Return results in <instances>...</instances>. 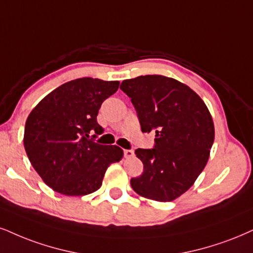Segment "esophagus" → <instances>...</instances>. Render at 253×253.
Listing matches in <instances>:
<instances>
[{"label": "esophagus", "instance_id": "34e87169", "mask_svg": "<svg viewBox=\"0 0 253 253\" xmlns=\"http://www.w3.org/2000/svg\"><path fill=\"white\" fill-rule=\"evenodd\" d=\"M135 154H133L132 150H124V157L126 158H132Z\"/></svg>", "mask_w": 253, "mask_h": 253}]
</instances>
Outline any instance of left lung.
Listing matches in <instances>:
<instances>
[{"label":"left lung","instance_id":"left-lung-1","mask_svg":"<svg viewBox=\"0 0 253 253\" xmlns=\"http://www.w3.org/2000/svg\"><path fill=\"white\" fill-rule=\"evenodd\" d=\"M143 132H155L154 149H137L144 171L131 179L142 197L171 202L188 191L210 157L214 126L203 99L186 84L162 75L126 80Z\"/></svg>","mask_w":253,"mask_h":253}]
</instances>
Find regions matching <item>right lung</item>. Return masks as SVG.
<instances>
[{
  "label": "right lung",
  "mask_w": 253,
  "mask_h": 253,
  "mask_svg": "<svg viewBox=\"0 0 253 253\" xmlns=\"http://www.w3.org/2000/svg\"><path fill=\"white\" fill-rule=\"evenodd\" d=\"M118 81L83 77L45 96L27 118L23 144L31 165L46 185L65 196H85L101 188L109 165L123 150L89 138L102 103L118 90Z\"/></svg>",
  "instance_id": "obj_1"
}]
</instances>
